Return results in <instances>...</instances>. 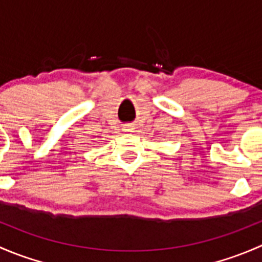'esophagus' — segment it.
Returning a JSON list of instances; mask_svg holds the SVG:
<instances>
[{
  "instance_id": "esophagus-1",
  "label": "esophagus",
  "mask_w": 262,
  "mask_h": 262,
  "mask_svg": "<svg viewBox=\"0 0 262 262\" xmlns=\"http://www.w3.org/2000/svg\"><path fill=\"white\" fill-rule=\"evenodd\" d=\"M123 130L124 132H132L133 130V125H132V124H125V125H123Z\"/></svg>"
}]
</instances>
